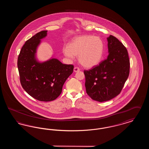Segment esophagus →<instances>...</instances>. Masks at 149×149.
Wrapping results in <instances>:
<instances>
[{
  "label": "esophagus",
  "instance_id": "esophagus-1",
  "mask_svg": "<svg viewBox=\"0 0 149 149\" xmlns=\"http://www.w3.org/2000/svg\"><path fill=\"white\" fill-rule=\"evenodd\" d=\"M80 71V69L78 67H75L74 69V72H78V71Z\"/></svg>",
  "mask_w": 149,
  "mask_h": 149
}]
</instances>
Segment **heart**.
Here are the masks:
<instances>
[{"instance_id": "heart-1", "label": "heart", "mask_w": 149, "mask_h": 149, "mask_svg": "<svg viewBox=\"0 0 149 149\" xmlns=\"http://www.w3.org/2000/svg\"><path fill=\"white\" fill-rule=\"evenodd\" d=\"M104 51V44L97 36L83 35L73 38L64 48L65 56L73 58L78 56L79 63L85 68H91L99 64Z\"/></svg>"}]
</instances>
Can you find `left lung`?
<instances>
[{
    "label": "left lung",
    "instance_id": "8db88e82",
    "mask_svg": "<svg viewBox=\"0 0 149 149\" xmlns=\"http://www.w3.org/2000/svg\"><path fill=\"white\" fill-rule=\"evenodd\" d=\"M109 55L92 69L86 70V92L99 102L113 99L120 93L129 73L130 63L127 50L114 36L107 38Z\"/></svg>",
    "mask_w": 149,
    "mask_h": 149
}]
</instances>
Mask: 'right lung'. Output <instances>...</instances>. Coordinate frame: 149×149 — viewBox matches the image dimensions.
Listing matches in <instances>:
<instances>
[{
	"mask_svg": "<svg viewBox=\"0 0 149 149\" xmlns=\"http://www.w3.org/2000/svg\"><path fill=\"white\" fill-rule=\"evenodd\" d=\"M47 32L41 31L28 40L22 47L17 61L22 88L32 97L42 102L56 99L74 70L73 65L63 64L56 58L42 63L36 60L37 47Z\"/></svg>",
	"mask_w": 149,
	"mask_h": 149,
	"instance_id": "1",
	"label": "right lung"
}]
</instances>
